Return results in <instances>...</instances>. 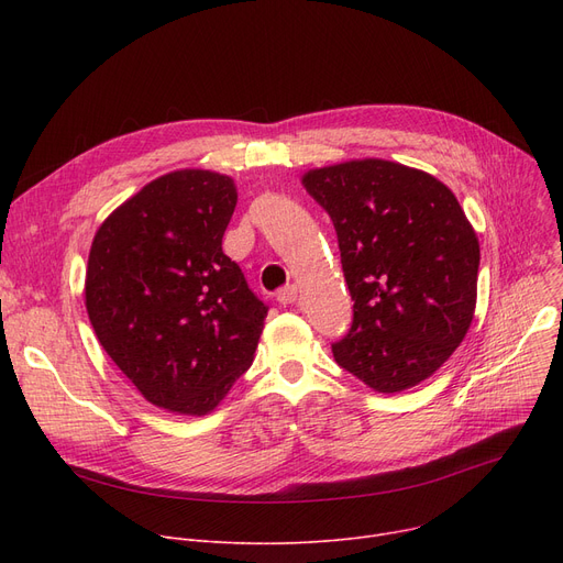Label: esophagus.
<instances>
[{"label": "esophagus", "mask_w": 563, "mask_h": 563, "mask_svg": "<svg viewBox=\"0 0 563 563\" xmlns=\"http://www.w3.org/2000/svg\"><path fill=\"white\" fill-rule=\"evenodd\" d=\"M297 297H299V287L297 285H287L285 289L278 291V303L280 306H289V303L297 301Z\"/></svg>", "instance_id": "1"}]
</instances>
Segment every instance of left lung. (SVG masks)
<instances>
[{
	"instance_id": "obj_1",
	"label": "left lung",
	"mask_w": 563,
	"mask_h": 563,
	"mask_svg": "<svg viewBox=\"0 0 563 563\" xmlns=\"http://www.w3.org/2000/svg\"><path fill=\"white\" fill-rule=\"evenodd\" d=\"M306 191L329 212L353 301L340 367L395 395L442 367L477 306L479 240L452 189L388 159L308 170Z\"/></svg>"
}]
</instances>
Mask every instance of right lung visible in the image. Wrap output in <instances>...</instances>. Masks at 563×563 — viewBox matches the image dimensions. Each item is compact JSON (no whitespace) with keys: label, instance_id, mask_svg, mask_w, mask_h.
Returning a JSON list of instances; mask_svg holds the SVG:
<instances>
[{"label":"right lung","instance_id":"obj_1","mask_svg":"<svg viewBox=\"0 0 563 563\" xmlns=\"http://www.w3.org/2000/svg\"><path fill=\"white\" fill-rule=\"evenodd\" d=\"M228 175L183 168L147 183L98 228L86 266L91 327L136 390L207 416L253 363L266 306L223 249Z\"/></svg>","mask_w":563,"mask_h":563}]
</instances>
